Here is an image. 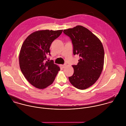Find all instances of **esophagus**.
Instances as JSON below:
<instances>
[{
	"instance_id": "obj_1",
	"label": "esophagus",
	"mask_w": 126,
	"mask_h": 126,
	"mask_svg": "<svg viewBox=\"0 0 126 126\" xmlns=\"http://www.w3.org/2000/svg\"><path fill=\"white\" fill-rule=\"evenodd\" d=\"M66 66V65H61V67L62 68V69H64Z\"/></svg>"
}]
</instances>
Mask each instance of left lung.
<instances>
[{
	"label": "left lung",
	"mask_w": 126,
	"mask_h": 126,
	"mask_svg": "<svg viewBox=\"0 0 126 126\" xmlns=\"http://www.w3.org/2000/svg\"><path fill=\"white\" fill-rule=\"evenodd\" d=\"M73 46V54L80 57L77 65H72L74 73L70 83L79 89H85L98 80L103 68L104 51L98 37L82 26L64 29Z\"/></svg>",
	"instance_id": "8db88e82"
}]
</instances>
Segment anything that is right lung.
Segmentation results:
<instances>
[{
	"label": "right lung",
	"mask_w": 126,
	"mask_h": 126,
	"mask_svg": "<svg viewBox=\"0 0 126 126\" xmlns=\"http://www.w3.org/2000/svg\"><path fill=\"white\" fill-rule=\"evenodd\" d=\"M63 30H40L30 34L23 42L19 55L22 72L28 82L39 89H44L52 84L60 69L53 60L45 61L50 55L52 42Z\"/></svg>",
	"instance_id": "right-lung-1"
}]
</instances>
